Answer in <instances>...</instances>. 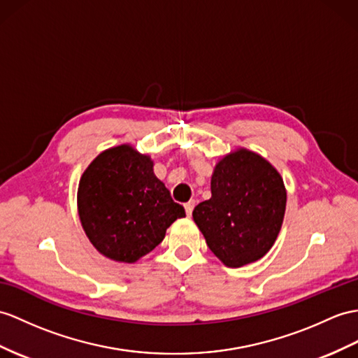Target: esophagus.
Here are the masks:
<instances>
[{"mask_svg":"<svg viewBox=\"0 0 358 358\" xmlns=\"http://www.w3.org/2000/svg\"><path fill=\"white\" fill-rule=\"evenodd\" d=\"M194 205H196V202L194 200H189V202H187L184 206H185V213H187V215L189 217L191 214H193V209H194Z\"/></svg>","mask_w":358,"mask_h":358,"instance_id":"34e87169","label":"esophagus"}]
</instances>
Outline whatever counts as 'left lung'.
I'll use <instances>...</instances> for the list:
<instances>
[{
	"mask_svg": "<svg viewBox=\"0 0 358 358\" xmlns=\"http://www.w3.org/2000/svg\"><path fill=\"white\" fill-rule=\"evenodd\" d=\"M211 199L193 219L208 248L228 267L263 258L280 234L287 193L282 178L259 155L240 149L215 165Z\"/></svg>",
	"mask_w": 358,
	"mask_h": 358,
	"instance_id": "1",
	"label": "left lung"
}]
</instances>
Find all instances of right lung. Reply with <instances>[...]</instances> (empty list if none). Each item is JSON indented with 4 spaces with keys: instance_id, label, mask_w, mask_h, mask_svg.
Returning a JSON list of instances; mask_svg holds the SVG:
<instances>
[{
    "instance_id": "right-lung-1",
    "label": "right lung",
    "mask_w": 358,
    "mask_h": 358,
    "mask_svg": "<svg viewBox=\"0 0 358 358\" xmlns=\"http://www.w3.org/2000/svg\"><path fill=\"white\" fill-rule=\"evenodd\" d=\"M82 226L100 254L123 263L152 252L169 226L185 209L155 176L153 162L130 145H118L95 158L77 193Z\"/></svg>"
}]
</instances>
